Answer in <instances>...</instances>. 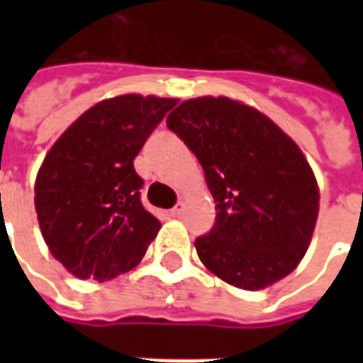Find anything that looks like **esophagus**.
<instances>
[{
  "label": "esophagus",
  "instance_id": "1",
  "mask_svg": "<svg viewBox=\"0 0 363 363\" xmlns=\"http://www.w3.org/2000/svg\"><path fill=\"white\" fill-rule=\"evenodd\" d=\"M171 216H173V218H179V216H182V204H177L173 208V210H171Z\"/></svg>",
  "mask_w": 363,
  "mask_h": 363
}]
</instances>
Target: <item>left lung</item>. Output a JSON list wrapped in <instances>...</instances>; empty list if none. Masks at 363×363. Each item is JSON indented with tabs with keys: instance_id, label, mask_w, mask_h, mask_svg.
I'll list each match as a JSON object with an SVG mask.
<instances>
[{
	"instance_id": "8db88e82",
	"label": "left lung",
	"mask_w": 363,
	"mask_h": 363,
	"mask_svg": "<svg viewBox=\"0 0 363 363\" xmlns=\"http://www.w3.org/2000/svg\"><path fill=\"white\" fill-rule=\"evenodd\" d=\"M167 126L196 155L216 202L213 228L194 241L204 267L251 291L294 272L319 213L317 181L296 142L225 96L184 101Z\"/></svg>"
}]
</instances>
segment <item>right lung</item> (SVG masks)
I'll return each instance as SVG.
<instances>
[{"label": "right lung", "instance_id": "1", "mask_svg": "<svg viewBox=\"0 0 363 363\" xmlns=\"http://www.w3.org/2000/svg\"><path fill=\"white\" fill-rule=\"evenodd\" d=\"M174 99L122 95L83 112L44 157L35 208L52 257L82 280H112L143 259L159 223L134 159Z\"/></svg>", "mask_w": 363, "mask_h": 363}]
</instances>
